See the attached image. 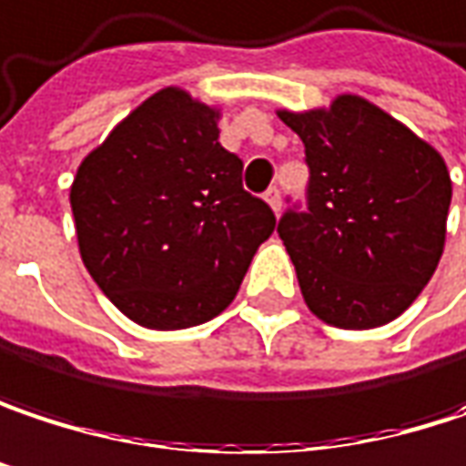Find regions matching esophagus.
<instances>
[{"label": "esophagus", "mask_w": 466, "mask_h": 466, "mask_svg": "<svg viewBox=\"0 0 466 466\" xmlns=\"http://www.w3.org/2000/svg\"><path fill=\"white\" fill-rule=\"evenodd\" d=\"M264 199H267V202L272 205V210H275V213H279V210H282V194H279V189H277V187L267 189Z\"/></svg>", "instance_id": "esophagus-1"}]
</instances>
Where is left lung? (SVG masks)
I'll return each instance as SVG.
<instances>
[{"label": "left lung", "instance_id": "1", "mask_svg": "<svg viewBox=\"0 0 466 466\" xmlns=\"http://www.w3.org/2000/svg\"><path fill=\"white\" fill-rule=\"evenodd\" d=\"M277 114L304 141L309 167L307 210L293 205L277 224L307 307L347 330L395 319L443 256V157L360 96Z\"/></svg>", "mask_w": 466, "mask_h": 466}]
</instances>
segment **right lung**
<instances>
[{"label": "right lung", "mask_w": 466, "mask_h": 466, "mask_svg": "<svg viewBox=\"0 0 466 466\" xmlns=\"http://www.w3.org/2000/svg\"><path fill=\"white\" fill-rule=\"evenodd\" d=\"M79 253L111 304L144 328L221 315L272 208L242 189V159L218 144V111L165 87L93 148L71 184Z\"/></svg>", "instance_id": "right-lung-1"}]
</instances>
